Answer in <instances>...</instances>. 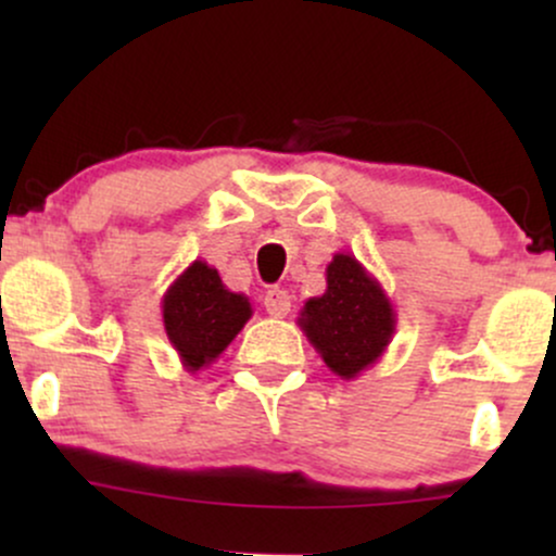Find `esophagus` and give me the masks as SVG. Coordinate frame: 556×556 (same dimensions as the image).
<instances>
[{"instance_id":"obj_1","label":"esophagus","mask_w":556,"mask_h":556,"mask_svg":"<svg viewBox=\"0 0 556 556\" xmlns=\"http://www.w3.org/2000/svg\"><path fill=\"white\" fill-rule=\"evenodd\" d=\"M290 295H287L285 290H279V287H274V290L266 292L264 298V308L266 314L274 316V318H285L287 314H290Z\"/></svg>"}]
</instances>
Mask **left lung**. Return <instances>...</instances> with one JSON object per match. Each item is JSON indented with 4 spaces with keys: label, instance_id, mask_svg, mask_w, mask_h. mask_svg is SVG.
Wrapping results in <instances>:
<instances>
[{
    "label": "left lung",
    "instance_id": "1",
    "mask_svg": "<svg viewBox=\"0 0 556 556\" xmlns=\"http://www.w3.org/2000/svg\"><path fill=\"white\" fill-rule=\"evenodd\" d=\"M298 327L331 374L355 379L384 355L397 329V314L384 287L350 253H334L327 290L300 308Z\"/></svg>",
    "mask_w": 556,
    "mask_h": 556
}]
</instances>
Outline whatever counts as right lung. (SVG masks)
<instances>
[{
	"label": "right lung",
	"mask_w": 556,
	"mask_h": 556,
	"mask_svg": "<svg viewBox=\"0 0 556 556\" xmlns=\"http://www.w3.org/2000/svg\"><path fill=\"white\" fill-rule=\"evenodd\" d=\"M251 316V300L227 290L206 261H193L162 298L164 331L188 374L219 358Z\"/></svg>",
	"instance_id": "1"
}]
</instances>
